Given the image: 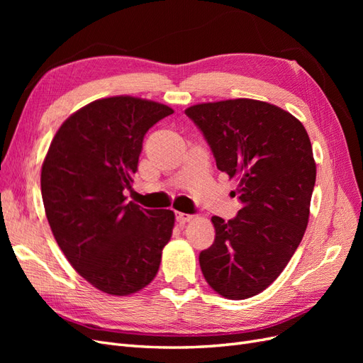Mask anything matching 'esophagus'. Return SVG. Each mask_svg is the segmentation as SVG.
<instances>
[{
	"instance_id": "esophagus-1",
	"label": "esophagus",
	"mask_w": 363,
	"mask_h": 363,
	"mask_svg": "<svg viewBox=\"0 0 363 363\" xmlns=\"http://www.w3.org/2000/svg\"><path fill=\"white\" fill-rule=\"evenodd\" d=\"M175 218H177V221H179L180 224H184V223L191 221V219H192V215L183 213V212H175Z\"/></svg>"
}]
</instances>
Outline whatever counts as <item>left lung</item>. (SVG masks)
<instances>
[{
	"mask_svg": "<svg viewBox=\"0 0 363 363\" xmlns=\"http://www.w3.org/2000/svg\"><path fill=\"white\" fill-rule=\"evenodd\" d=\"M216 167L238 182L233 219L212 216L215 242L200 252L203 276L228 300L265 291L298 248L309 223L316 164L309 135L283 108L250 98L186 108Z\"/></svg>",
	"mask_w": 363,
	"mask_h": 363,
	"instance_id": "obj_1",
	"label": "left lung"
}]
</instances>
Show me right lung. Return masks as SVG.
<instances>
[{"label": "right lung", "mask_w": 363, "mask_h": 363, "mask_svg": "<svg viewBox=\"0 0 363 363\" xmlns=\"http://www.w3.org/2000/svg\"><path fill=\"white\" fill-rule=\"evenodd\" d=\"M171 107L119 95L72 113L52 138L40 189L51 232L65 257L94 288L124 296L159 271L175 215L127 201L142 142Z\"/></svg>", "instance_id": "add662e5"}]
</instances>
